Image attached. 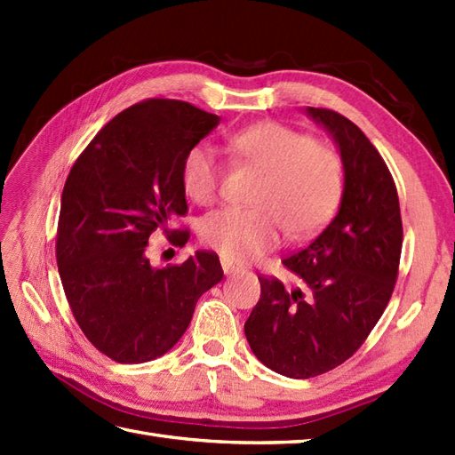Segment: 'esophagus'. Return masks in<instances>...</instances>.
<instances>
[{"label":"esophagus","mask_w":455,"mask_h":455,"mask_svg":"<svg viewBox=\"0 0 455 455\" xmlns=\"http://www.w3.org/2000/svg\"><path fill=\"white\" fill-rule=\"evenodd\" d=\"M220 266H222V272H225V275H233V274H236V272H240V266H236L235 262H230V259H225L222 258L220 259Z\"/></svg>","instance_id":"1"}]
</instances>
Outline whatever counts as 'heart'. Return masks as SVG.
<instances>
[{
  "instance_id": "heart-1",
  "label": "heart",
  "mask_w": 455,
  "mask_h": 455,
  "mask_svg": "<svg viewBox=\"0 0 455 455\" xmlns=\"http://www.w3.org/2000/svg\"><path fill=\"white\" fill-rule=\"evenodd\" d=\"M236 160L262 172L254 191V209L227 207L199 222L209 248L235 262H250L275 248L282 228L291 238L316 233L332 217L342 196V160L334 148L282 123L264 121L227 139ZM186 196L209 205L217 199L222 166L215 150L199 142L181 160Z\"/></svg>"
}]
</instances>
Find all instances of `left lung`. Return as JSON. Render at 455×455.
Segmentation results:
<instances>
[{"mask_svg": "<svg viewBox=\"0 0 455 455\" xmlns=\"http://www.w3.org/2000/svg\"><path fill=\"white\" fill-rule=\"evenodd\" d=\"M305 113L340 150V207L311 244L283 259L301 287L258 277L262 295L244 324L258 360L293 379L334 370L363 344L389 303L403 246L397 188L379 152L340 113Z\"/></svg>", "mask_w": 455, "mask_h": 455, "instance_id": "left-lung-1", "label": "left lung"}]
</instances>
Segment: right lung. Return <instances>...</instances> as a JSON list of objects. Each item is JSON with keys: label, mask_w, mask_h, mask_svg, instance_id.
<instances>
[{"label": "right lung", "mask_w": 455, "mask_h": 455, "mask_svg": "<svg viewBox=\"0 0 455 455\" xmlns=\"http://www.w3.org/2000/svg\"><path fill=\"white\" fill-rule=\"evenodd\" d=\"M219 121L186 101L137 103L95 134L66 180L58 272L76 323L115 362L142 363L172 350L199 297L222 279L212 252L168 267L147 258L154 230L188 212L181 160ZM170 240L183 246L188 230Z\"/></svg>", "instance_id": "add662e5"}]
</instances>
